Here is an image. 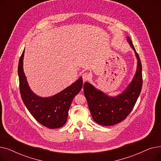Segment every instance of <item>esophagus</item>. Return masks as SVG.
Here are the masks:
<instances>
[{
  "instance_id": "1",
  "label": "esophagus",
  "mask_w": 161,
  "mask_h": 161,
  "mask_svg": "<svg viewBox=\"0 0 161 161\" xmlns=\"http://www.w3.org/2000/svg\"><path fill=\"white\" fill-rule=\"evenodd\" d=\"M91 75L88 72H85L82 74V78L84 81H86L91 78Z\"/></svg>"
}]
</instances>
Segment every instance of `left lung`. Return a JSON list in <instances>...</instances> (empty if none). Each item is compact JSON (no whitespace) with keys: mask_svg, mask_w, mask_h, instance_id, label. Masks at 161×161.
Segmentation results:
<instances>
[{"mask_svg":"<svg viewBox=\"0 0 161 161\" xmlns=\"http://www.w3.org/2000/svg\"><path fill=\"white\" fill-rule=\"evenodd\" d=\"M127 41L134 49L138 60L137 70L132 81L118 96L109 97L88 82L83 86L84 95L93 120L103 126H111L126 119L131 112L142 87V67L140 58L129 37Z\"/></svg>","mask_w":161,"mask_h":161,"instance_id":"obj_1","label":"left lung"}]
</instances>
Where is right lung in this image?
<instances>
[{
    "mask_svg": "<svg viewBox=\"0 0 161 161\" xmlns=\"http://www.w3.org/2000/svg\"><path fill=\"white\" fill-rule=\"evenodd\" d=\"M24 53L25 50L18 64L19 90L23 102L39 123L49 129L60 128L66 123L72 100L82 88V78L54 96L38 97L31 90L23 72Z\"/></svg>",
    "mask_w": 161,
    "mask_h": 161,
    "instance_id": "add662e5",
    "label": "right lung"
}]
</instances>
